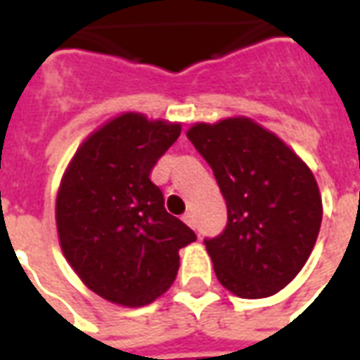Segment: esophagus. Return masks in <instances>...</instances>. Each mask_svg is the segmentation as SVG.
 <instances>
[{"label":"esophagus","instance_id":"esophagus-1","mask_svg":"<svg viewBox=\"0 0 360 360\" xmlns=\"http://www.w3.org/2000/svg\"><path fill=\"white\" fill-rule=\"evenodd\" d=\"M183 221H185V224H187V226H191V227H196L195 216H193V214H191V212H187V214H185V216H183Z\"/></svg>","mask_w":360,"mask_h":360}]
</instances>
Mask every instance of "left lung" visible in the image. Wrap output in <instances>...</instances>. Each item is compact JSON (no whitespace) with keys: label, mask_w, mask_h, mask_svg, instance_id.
I'll return each mask as SVG.
<instances>
[{"label":"left lung","mask_w":360,"mask_h":360,"mask_svg":"<svg viewBox=\"0 0 360 360\" xmlns=\"http://www.w3.org/2000/svg\"><path fill=\"white\" fill-rule=\"evenodd\" d=\"M187 136L227 204L226 229L204 239L219 283L243 299L278 293L309 260L322 224L309 165L247 117L196 123Z\"/></svg>","instance_id":"obj_1"}]
</instances>
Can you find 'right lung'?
I'll return each mask as SVG.
<instances>
[{"instance_id":"right-lung-1","label":"right lung","mask_w":360,"mask_h":360,"mask_svg":"<svg viewBox=\"0 0 360 360\" xmlns=\"http://www.w3.org/2000/svg\"><path fill=\"white\" fill-rule=\"evenodd\" d=\"M179 123L123 113L82 142L56 202L59 245L82 283L105 301L142 307L165 293L195 231L165 210L150 173Z\"/></svg>"}]
</instances>
